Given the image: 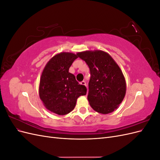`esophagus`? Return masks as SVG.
Segmentation results:
<instances>
[{
	"label": "esophagus",
	"instance_id": "obj_1",
	"mask_svg": "<svg viewBox=\"0 0 160 160\" xmlns=\"http://www.w3.org/2000/svg\"><path fill=\"white\" fill-rule=\"evenodd\" d=\"M81 85H85V86H87V85H86V82L85 81H81V83H80Z\"/></svg>",
	"mask_w": 160,
	"mask_h": 160
}]
</instances>
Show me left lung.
<instances>
[{"mask_svg": "<svg viewBox=\"0 0 160 160\" xmlns=\"http://www.w3.org/2000/svg\"><path fill=\"white\" fill-rule=\"evenodd\" d=\"M88 65L91 77L88 99L97 112H113L122 102L126 83L122 71L108 53L102 51H84L77 54Z\"/></svg>", "mask_w": 160, "mask_h": 160, "instance_id": "obj_1", "label": "left lung"}]
</instances>
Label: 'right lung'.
<instances>
[{
	"instance_id": "right-lung-1",
	"label": "right lung",
	"mask_w": 160,
	"mask_h": 160,
	"mask_svg": "<svg viewBox=\"0 0 160 160\" xmlns=\"http://www.w3.org/2000/svg\"><path fill=\"white\" fill-rule=\"evenodd\" d=\"M77 57L71 52H61L47 62L42 72L40 98L47 109L58 115L69 113L75 108L77 98L86 95V87L79 84L69 72Z\"/></svg>"
}]
</instances>
